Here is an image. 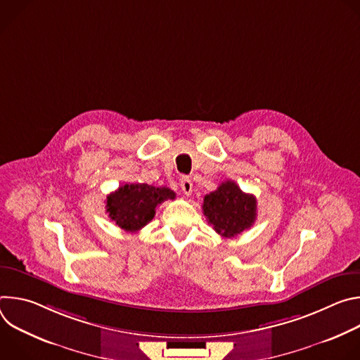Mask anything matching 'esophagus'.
Here are the masks:
<instances>
[{
  "label": "esophagus",
  "mask_w": 360,
  "mask_h": 360,
  "mask_svg": "<svg viewBox=\"0 0 360 360\" xmlns=\"http://www.w3.org/2000/svg\"><path fill=\"white\" fill-rule=\"evenodd\" d=\"M181 189H182V192H184L186 196H189V195L192 193V181H191L189 178L184 176V178L181 179Z\"/></svg>",
  "instance_id": "esophagus-1"
}]
</instances>
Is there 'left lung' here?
<instances>
[{
	"label": "left lung",
	"instance_id": "1",
	"mask_svg": "<svg viewBox=\"0 0 360 360\" xmlns=\"http://www.w3.org/2000/svg\"><path fill=\"white\" fill-rule=\"evenodd\" d=\"M202 210L221 236L233 238L253 225L256 198L245 193L233 181H225L217 191L205 195Z\"/></svg>",
	"mask_w": 360,
	"mask_h": 360
}]
</instances>
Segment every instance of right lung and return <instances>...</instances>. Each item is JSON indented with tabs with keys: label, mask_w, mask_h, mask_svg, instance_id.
Instances as JSON below:
<instances>
[{
	"label": "right lung",
	"mask_w": 360,
	"mask_h": 360,
	"mask_svg": "<svg viewBox=\"0 0 360 360\" xmlns=\"http://www.w3.org/2000/svg\"><path fill=\"white\" fill-rule=\"evenodd\" d=\"M168 199H175L169 188L125 184L107 196V212L121 229L138 232L155 217L158 205Z\"/></svg>",
	"instance_id": "1"
}]
</instances>
